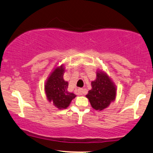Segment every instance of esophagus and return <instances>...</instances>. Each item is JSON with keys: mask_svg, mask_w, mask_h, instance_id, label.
<instances>
[{"mask_svg": "<svg viewBox=\"0 0 153 153\" xmlns=\"http://www.w3.org/2000/svg\"><path fill=\"white\" fill-rule=\"evenodd\" d=\"M78 92L79 95H85V94H86V93H87L86 90L82 89V88H79V89L78 90Z\"/></svg>", "mask_w": 153, "mask_h": 153, "instance_id": "1", "label": "esophagus"}]
</instances>
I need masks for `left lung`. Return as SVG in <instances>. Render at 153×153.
Here are the masks:
<instances>
[{
	"label": "left lung",
	"mask_w": 153,
	"mask_h": 153,
	"mask_svg": "<svg viewBox=\"0 0 153 153\" xmlns=\"http://www.w3.org/2000/svg\"><path fill=\"white\" fill-rule=\"evenodd\" d=\"M92 89L88 91V97L95 110H102L115 100L116 89L110 79L102 72L97 73V78L91 82Z\"/></svg>",
	"instance_id": "obj_1"
}]
</instances>
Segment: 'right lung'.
Wrapping results in <instances>:
<instances>
[{
    "instance_id": "1",
    "label": "right lung",
    "mask_w": 153,
    "mask_h": 153,
    "mask_svg": "<svg viewBox=\"0 0 153 153\" xmlns=\"http://www.w3.org/2000/svg\"><path fill=\"white\" fill-rule=\"evenodd\" d=\"M64 68L62 66L57 68L51 73L45 84V89L49 101H53V104L59 109L66 108L75 98V94L68 91V82L64 80Z\"/></svg>"
}]
</instances>
